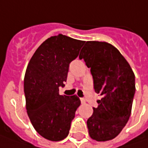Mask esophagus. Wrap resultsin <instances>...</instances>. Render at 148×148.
<instances>
[{
	"label": "esophagus",
	"mask_w": 148,
	"mask_h": 148,
	"mask_svg": "<svg viewBox=\"0 0 148 148\" xmlns=\"http://www.w3.org/2000/svg\"><path fill=\"white\" fill-rule=\"evenodd\" d=\"M81 101H82V104H86V99H83V98H81Z\"/></svg>",
	"instance_id": "1"
}]
</instances>
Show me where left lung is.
I'll return each instance as SVG.
<instances>
[{
  "instance_id": "1",
  "label": "left lung",
  "mask_w": 148,
  "mask_h": 148,
  "mask_svg": "<svg viewBox=\"0 0 148 148\" xmlns=\"http://www.w3.org/2000/svg\"><path fill=\"white\" fill-rule=\"evenodd\" d=\"M90 68L95 91L102 95L87 120L92 139L105 142L117 137L131 114L135 76L119 51L110 43L87 41L79 55Z\"/></svg>"
}]
</instances>
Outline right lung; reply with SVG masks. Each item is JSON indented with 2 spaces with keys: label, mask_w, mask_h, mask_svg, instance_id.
I'll use <instances>...</instances> for the list:
<instances>
[{
  "label": "right lung",
  "mask_w": 148,
  "mask_h": 148,
  "mask_svg": "<svg viewBox=\"0 0 148 148\" xmlns=\"http://www.w3.org/2000/svg\"><path fill=\"white\" fill-rule=\"evenodd\" d=\"M85 41L58 34L46 39L35 51L25 75L26 110L32 125L43 138L58 142L69 134L81 100L76 95H59L69 64Z\"/></svg>",
  "instance_id": "1"
}]
</instances>
